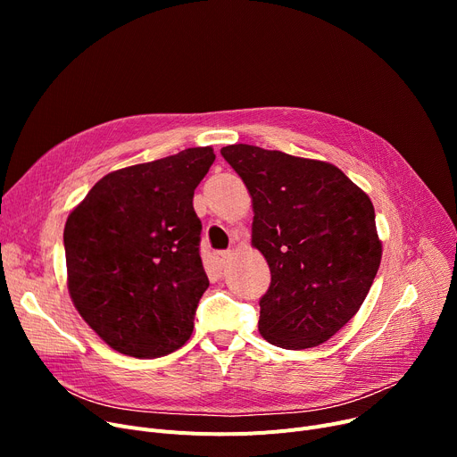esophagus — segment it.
Instances as JSON below:
<instances>
[{
    "label": "esophagus",
    "mask_w": 457,
    "mask_h": 457,
    "mask_svg": "<svg viewBox=\"0 0 457 457\" xmlns=\"http://www.w3.org/2000/svg\"><path fill=\"white\" fill-rule=\"evenodd\" d=\"M228 257H229V252H214L212 253V259H214V262L216 265H219V269H222L224 265H226V261H228Z\"/></svg>",
    "instance_id": "obj_1"
}]
</instances>
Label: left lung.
Instances as JSON below:
<instances>
[{
  "label": "left lung",
  "instance_id": "8db88e82",
  "mask_svg": "<svg viewBox=\"0 0 457 457\" xmlns=\"http://www.w3.org/2000/svg\"><path fill=\"white\" fill-rule=\"evenodd\" d=\"M220 154L250 192L252 245L270 267L261 335L287 350L326 343L357 313L379 269L370 198L324 161L250 144Z\"/></svg>",
  "mask_w": 457,
  "mask_h": 457
}]
</instances>
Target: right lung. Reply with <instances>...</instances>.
Segmentation results:
<instances>
[{"instance_id":"obj_1","label":"right lung","mask_w":457,"mask_h":457,"mask_svg":"<svg viewBox=\"0 0 457 457\" xmlns=\"http://www.w3.org/2000/svg\"><path fill=\"white\" fill-rule=\"evenodd\" d=\"M212 161L205 146L122 168L68 214V291L112 350L161 357L188 341L209 287L192 198Z\"/></svg>"}]
</instances>
